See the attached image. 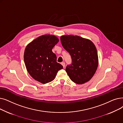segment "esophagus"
Listing matches in <instances>:
<instances>
[{
	"label": "esophagus",
	"instance_id": "1",
	"mask_svg": "<svg viewBox=\"0 0 123 123\" xmlns=\"http://www.w3.org/2000/svg\"><path fill=\"white\" fill-rule=\"evenodd\" d=\"M61 64H62V65L63 66V68L65 67V62H62V63H61Z\"/></svg>",
	"mask_w": 123,
	"mask_h": 123
}]
</instances>
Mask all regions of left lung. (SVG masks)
<instances>
[{
  "instance_id": "8db88e82",
  "label": "left lung",
  "mask_w": 123,
  "mask_h": 123,
  "mask_svg": "<svg viewBox=\"0 0 123 123\" xmlns=\"http://www.w3.org/2000/svg\"><path fill=\"white\" fill-rule=\"evenodd\" d=\"M60 40L72 59V63L65 69L69 77L78 84L88 81L94 75L98 64L97 50L94 44L78 36H62Z\"/></svg>"
}]
</instances>
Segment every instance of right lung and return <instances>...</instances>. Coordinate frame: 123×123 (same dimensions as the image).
<instances>
[{
    "instance_id": "1",
    "label": "right lung",
    "mask_w": 123,
    "mask_h": 123,
    "mask_svg": "<svg viewBox=\"0 0 123 123\" xmlns=\"http://www.w3.org/2000/svg\"><path fill=\"white\" fill-rule=\"evenodd\" d=\"M59 42L57 37L45 35L35 39L26 46L24 61L28 72L36 80L45 84L54 80L63 67L57 62L52 49Z\"/></svg>"
}]
</instances>
